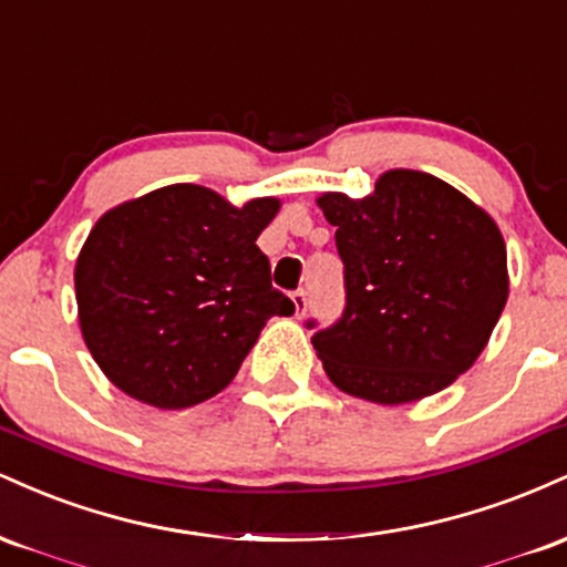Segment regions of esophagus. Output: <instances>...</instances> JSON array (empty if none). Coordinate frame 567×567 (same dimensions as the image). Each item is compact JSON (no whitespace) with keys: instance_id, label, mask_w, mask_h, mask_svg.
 Returning <instances> with one entry per match:
<instances>
[{"instance_id":"34e87169","label":"esophagus","mask_w":567,"mask_h":567,"mask_svg":"<svg viewBox=\"0 0 567 567\" xmlns=\"http://www.w3.org/2000/svg\"><path fill=\"white\" fill-rule=\"evenodd\" d=\"M292 303H296V317H303L306 309H309V298H306V290L292 292Z\"/></svg>"}]
</instances>
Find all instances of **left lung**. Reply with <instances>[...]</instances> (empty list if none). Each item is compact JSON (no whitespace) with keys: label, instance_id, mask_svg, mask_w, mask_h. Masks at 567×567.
Wrapping results in <instances>:
<instances>
[{"label":"left lung","instance_id":"obj_1","mask_svg":"<svg viewBox=\"0 0 567 567\" xmlns=\"http://www.w3.org/2000/svg\"><path fill=\"white\" fill-rule=\"evenodd\" d=\"M347 306L311 343L341 392L402 405L451 386L485 349L509 296L498 226L445 181L389 171L365 199L322 194Z\"/></svg>","mask_w":567,"mask_h":567}]
</instances>
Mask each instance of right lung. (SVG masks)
Returning a JSON list of instances; mask_svg holds the SVG:
<instances>
[{"mask_svg": "<svg viewBox=\"0 0 567 567\" xmlns=\"http://www.w3.org/2000/svg\"><path fill=\"white\" fill-rule=\"evenodd\" d=\"M277 210L175 184L97 220L74 288L84 343L114 386L162 410L229 386L266 320L296 311L256 245Z\"/></svg>", "mask_w": 567, "mask_h": 567, "instance_id": "1", "label": "right lung"}]
</instances>
